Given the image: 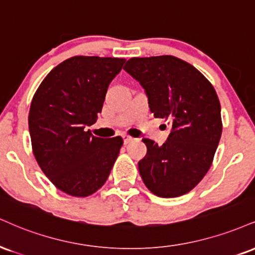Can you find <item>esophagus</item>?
<instances>
[{
    "label": "esophagus",
    "instance_id": "obj_1",
    "mask_svg": "<svg viewBox=\"0 0 255 255\" xmlns=\"http://www.w3.org/2000/svg\"><path fill=\"white\" fill-rule=\"evenodd\" d=\"M122 139H124V143H125V145H128V143H130L131 141L134 140L133 137L129 136V135H126V134H125V135H122Z\"/></svg>",
    "mask_w": 255,
    "mask_h": 255
}]
</instances>
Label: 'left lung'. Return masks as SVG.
<instances>
[{
    "label": "left lung",
    "instance_id": "1",
    "mask_svg": "<svg viewBox=\"0 0 255 255\" xmlns=\"http://www.w3.org/2000/svg\"><path fill=\"white\" fill-rule=\"evenodd\" d=\"M124 69L145 89L154 118L172 128L162 146L142 140L147 153L137 166L143 183L159 197L188 194L209 171L222 134L215 89L196 67L173 56L130 58Z\"/></svg>",
    "mask_w": 255,
    "mask_h": 255
}]
</instances>
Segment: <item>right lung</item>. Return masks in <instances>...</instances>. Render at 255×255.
I'll return each mask as SVG.
<instances>
[{"label":"right lung","instance_id":"right-lung-1","mask_svg":"<svg viewBox=\"0 0 255 255\" xmlns=\"http://www.w3.org/2000/svg\"><path fill=\"white\" fill-rule=\"evenodd\" d=\"M126 59L76 56L51 70L33 96L28 127L33 154L53 185L75 197L93 195L108 179L121 136H94L110 82Z\"/></svg>","mask_w":255,"mask_h":255}]
</instances>
